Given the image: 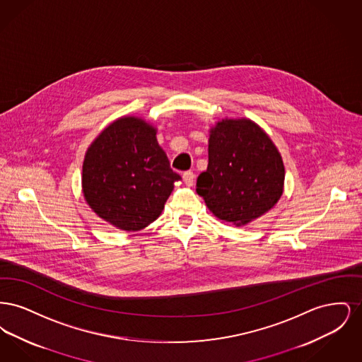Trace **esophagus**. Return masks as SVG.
Instances as JSON below:
<instances>
[{"instance_id":"obj_1","label":"esophagus","mask_w":362,"mask_h":362,"mask_svg":"<svg viewBox=\"0 0 362 362\" xmlns=\"http://www.w3.org/2000/svg\"><path fill=\"white\" fill-rule=\"evenodd\" d=\"M183 180H185V183H186V186H192L194 185V180H195V175L191 173V171H187V173H183Z\"/></svg>"}]
</instances>
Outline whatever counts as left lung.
<instances>
[{
  "label": "left lung",
  "instance_id": "obj_1",
  "mask_svg": "<svg viewBox=\"0 0 362 362\" xmlns=\"http://www.w3.org/2000/svg\"><path fill=\"white\" fill-rule=\"evenodd\" d=\"M209 164L197 192L220 220L250 224L276 206L285 167L267 133L247 118L218 121L209 130Z\"/></svg>",
  "mask_w": 362,
  "mask_h": 362
}]
</instances>
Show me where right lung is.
I'll return each mask as SVG.
<instances>
[{"label":"right lung","instance_id":"add662e5","mask_svg":"<svg viewBox=\"0 0 362 362\" xmlns=\"http://www.w3.org/2000/svg\"><path fill=\"white\" fill-rule=\"evenodd\" d=\"M144 118L124 115L92 141L83 163L81 186L88 206L117 229L137 232L158 218L173 183L168 157Z\"/></svg>","mask_w":362,"mask_h":362}]
</instances>
